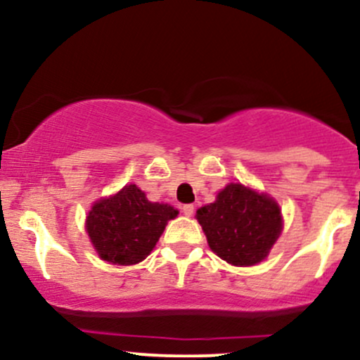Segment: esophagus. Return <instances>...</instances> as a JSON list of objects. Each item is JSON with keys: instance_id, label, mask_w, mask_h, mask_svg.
<instances>
[{"instance_id": "obj_1", "label": "esophagus", "mask_w": 360, "mask_h": 360, "mask_svg": "<svg viewBox=\"0 0 360 360\" xmlns=\"http://www.w3.org/2000/svg\"><path fill=\"white\" fill-rule=\"evenodd\" d=\"M181 210H183V213L186 214V217H193V213H194V206L193 205H184Z\"/></svg>"}]
</instances>
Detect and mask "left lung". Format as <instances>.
<instances>
[{
    "label": "left lung",
    "mask_w": 360,
    "mask_h": 360,
    "mask_svg": "<svg viewBox=\"0 0 360 360\" xmlns=\"http://www.w3.org/2000/svg\"><path fill=\"white\" fill-rule=\"evenodd\" d=\"M196 218L218 257L232 266H255L267 257L283 230L279 205L271 196L230 183Z\"/></svg>",
    "instance_id": "8db88e82"
}]
</instances>
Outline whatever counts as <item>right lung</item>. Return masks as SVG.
I'll return each mask as SVG.
<instances>
[{
    "label": "right lung",
    "instance_id": "right-lung-1",
    "mask_svg": "<svg viewBox=\"0 0 360 360\" xmlns=\"http://www.w3.org/2000/svg\"><path fill=\"white\" fill-rule=\"evenodd\" d=\"M177 213L171 205L152 203L142 189L127 184L117 194L93 205L86 230L103 260L131 266L150 254L167 221Z\"/></svg>",
    "mask_w": 360,
    "mask_h": 360
}]
</instances>
